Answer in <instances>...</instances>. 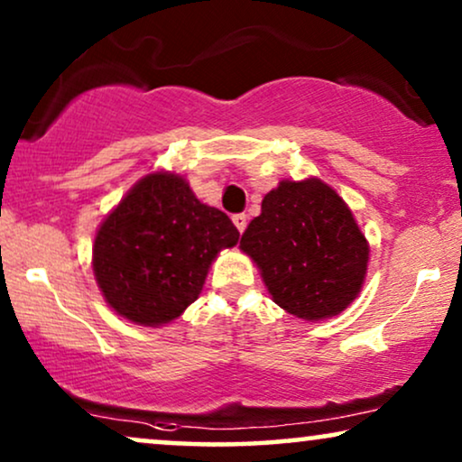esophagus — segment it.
I'll use <instances>...</instances> for the list:
<instances>
[{"instance_id": "34e87169", "label": "esophagus", "mask_w": 462, "mask_h": 462, "mask_svg": "<svg viewBox=\"0 0 462 462\" xmlns=\"http://www.w3.org/2000/svg\"><path fill=\"white\" fill-rule=\"evenodd\" d=\"M233 225L237 226L239 233H244L245 225H248V217H245V214H236V217H233Z\"/></svg>"}]
</instances>
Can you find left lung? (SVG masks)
<instances>
[{
    "label": "left lung",
    "instance_id": "obj_1",
    "mask_svg": "<svg viewBox=\"0 0 462 462\" xmlns=\"http://www.w3.org/2000/svg\"><path fill=\"white\" fill-rule=\"evenodd\" d=\"M239 248L258 264L275 305L307 321L356 300L370 254L349 206L319 179L282 180L264 195Z\"/></svg>",
    "mask_w": 462,
    "mask_h": 462
}]
</instances>
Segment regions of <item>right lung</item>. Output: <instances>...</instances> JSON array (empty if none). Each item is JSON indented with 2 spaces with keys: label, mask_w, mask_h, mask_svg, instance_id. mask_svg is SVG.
<instances>
[{
  "label": "right lung",
  "mask_w": 462,
  "mask_h": 462,
  "mask_svg": "<svg viewBox=\"0 0 462 462\" xmlns=\"http://www.w3.org/2000/svg\"><path fill=\"white\" fill-rule=\"evenodd\" d=\"M239 231L172 172H153L125 193L98 226L92 269L113 311L141 326L179 318L204 288L208 269Z\"/></svg>",
  "instance_id": "1"
}]
</instances>
